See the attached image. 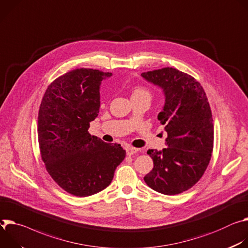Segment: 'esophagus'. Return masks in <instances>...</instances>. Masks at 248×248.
I'll list each match as a JSON object with an SVG mask.
<instances>
[{
  "label": "esophagus",
  "instance_id": "esophagus-1",
  "mask_svg": "<svg viewBox=\"0 0 248 248\" xmlns=\"http://www.w3.org/2000/svg\"><path fill=\"white\" fill-rule=\"evenodd\" d=\"M125 150H126L127 155H132L133 154L138 152V149L134 148V147H132V146H126V147H125Z\"/></svg>",
  "mask_w": 248,
  "mask_h": 248
}]
</instances>
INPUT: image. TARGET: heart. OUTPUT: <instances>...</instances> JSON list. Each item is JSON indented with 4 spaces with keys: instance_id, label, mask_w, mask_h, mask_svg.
Listing matches in <instances>:
<instances>
[{
    "instance_id": "heart-1",
    "label": "heart",
    "mask_w": 248,
    "mask_h": 248,
    "mask_svg": "<svg viewBox=\"0 0 248 248\" xmlns=\"http://www.w3.org/2000/svg\"><path fill=\"white\" fill-rule=\"evenodd\" d=\"M131 95H132V99L142 97V96H151V92L144 86L136 85L131 89Z\"/></svg>"
}]
</instances>
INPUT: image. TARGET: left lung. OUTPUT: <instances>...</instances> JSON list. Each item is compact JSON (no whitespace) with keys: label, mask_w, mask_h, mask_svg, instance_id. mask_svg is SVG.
<instances>
[{"label":"left lung","mask_w":248,"mask_h":248,"mask_svg":"<svg viewBox=\"0 0 248 248\" xmlns=\"http://www.w3.org/2000/svg\"><path fill=\"white\" fill-rule=\"evenodd\" d=\"M142 76L164 91L166 103L157 119L168 133V148L148 151L154 168L144 180L161 194H180L201 179L212 156L210 104L200 82L175 68L149 71Z\"/></svg>","instance_id":"8db88e82"}]
</instances>
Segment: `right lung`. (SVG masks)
<instances>
[{"mask_svg": "<svg viewBox=\"0 0 248 248\" xmlns=\"http://www.w3.org/2000/svg\"><path fill=\"white\" fill-rule=\"evenodd\" d=\"M104 73L75 69L48 86L38 111V143L46 170L68 193L87 197L111 183L126 152L89 133L99 112Z\"/></svg>", "mask_w": 248, "mask_h": 248, "instance_id": "obj_1", "label": "right lung"}]
</instances>
